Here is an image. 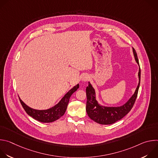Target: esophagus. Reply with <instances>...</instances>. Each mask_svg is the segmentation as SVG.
<instances>
[{"label":"esophagus","instance_id":"1","mask_svg":"<svg viewBox=\"0 0 158 158\" xmlns=\"http://www.w3.org/2000/svg\"><path fill=\"white\" fill-rule=\"evenodd\" d=\"M89 75H87V74L83 75V76H82V78H81L82 81H84V82H85V81H88V80H89Z\"/></svg>","mask_w":158,"mask_h":158}]
</instances>
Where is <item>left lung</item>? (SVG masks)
Instances as JSON below:
<instances>
[{"instance_id": "left-lung-1", "label": "left lung", "mask_w": 158, "mask_h": 158, "mask_svg": "<svg viewBox=\"0 0 158 158\" xmlns=\"http://www.w3.org/2000/svg\"><path fill=\"white\" fill-rule=\"evenodd\" d=\"M132 52L135 60L139 66L137 53L134 48H132ZM138 77V85L135 90L134 93L125 104L117 107L104 106L100 104L96 100L95 89L90 82H88L89 85L86 87V111L89 117L96 123L104 125L112 124L124 118L133 107L138 96L141 79L140 66Z\"/></svg>"}]
</instances>
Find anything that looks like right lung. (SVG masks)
Masks as SVG:
<instances>
[{
    "instance_id": "right-lung-1",
    "label": "right lung",
    "mask_w": 158,
    "mask_h": 158,
    "mask_svg": "<svg viewBox=\"0 0 158 158\" xmlns=\"http://www.w3.org/2000/svg\"><path fill=\"white\" fill-rule=\"evenodd\" d=\"M79 87V85L77 84L70 89L57 104L49 109L44 110H38L31 108L26 105L19 97V98L22 107L28 115L41 123H52L59 119L64 114L71 96L75 91H77Z\"/></svg>"
}]
</instances>
